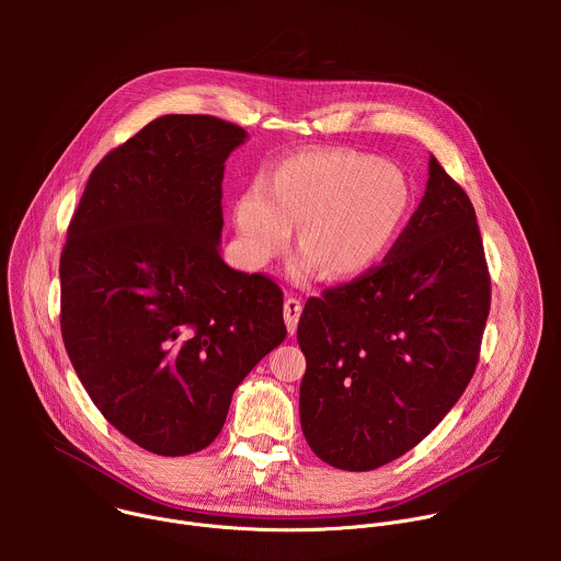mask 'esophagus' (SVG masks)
I'll return each instance as SVG.
<instances>
[{"mask_svg": "<svg viewBox=\"0 0 561 561\" xmlns=\"http://www.w3.org/2000/svg\"><path fill=\"white\" fill-rule=\"evenodd\" d=\"M301 301L297 297H286L284 301V322L288 333L293 335L297 331V322H299V314H301Z\"/></svg>", "mask_w": 561, "mask_h": 561, "instance_id": "1", "label": "esophagus"}]
</instances>
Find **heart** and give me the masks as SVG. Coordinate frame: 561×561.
<instances>
[{
	"label": "heart",
	"mask_w": 561,
	"mask_h": 561,
	"mask_svg": "<svg viewBox=\"0 0 561 561\" xmlns=\"http://www.w3.org/2000/svg\"><path fill=\"white\" fill-rule=\"evenodd\" d=\"M411 184L402 169L348 150L293 154L234 202L239 251L260 271L284 257L299 226L304 253L293 275L324 268L331 279L370 273L392 249L411 210Z\"/></svg>",
	"instance_id": "1"
}]
</instances>
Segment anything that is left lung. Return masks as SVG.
<instances>
[{"mask_svg": "<svg viewBox=\"0 0 561 561\" xmlns=\"http://www.w3.org/2000/svg\"><path fill=\"white\" fill-rule=\"evenodd\" d=\"M426 193L379 266L310 297L299 420L310 450L373 470L415 448L466 390L491 275L466 191L431 154Z\"/></svg>", "mask_w": 561, "mask_h": 561, "instance_id": "1", "label": "left lung"}]
</instances>
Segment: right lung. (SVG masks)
I'll list each match as a JSON object with an SVG mask.
<instances>
[{
    "label": "right lung",
    "mask_w": 561,
    "mask_h": 561,
    "mask_svg": "<svg viewBox=\"0 0 561 561\" xmlns=\"http://www.w3.org/2000/svg\"><path fill=\"white\" fill-rule=\"evenodd\" d=\"M244 139L210 115L157 117L93 169L68 224L66 353L100 413L154 455L206 448L286 337L282 288L217 249L224 162Z\"/></svg>",
    "instance_id": "obj_1"
}]
</instances>
